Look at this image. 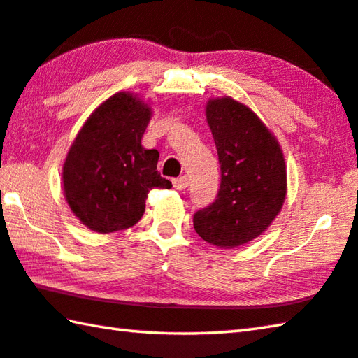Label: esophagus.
I'll use <instances>...</instances> for the list:
<instances>
[{
  "mask_svg": "<svg viewBox=\"0 0 358 358\" xmlns=\"http://www.w3.org/2000/svg\"><path fill=\"white\" fill-rule=\"evenodd\" d=\"M172 183H173V187H175V189H186L187 185H189V178H187L186 175H183V177L173 178V180H172Z\"/></svg>",
  "mask_w": 358,
  "mask_h": 358,
  "instance_id": "esophagus-1",
  "label": "esophagus"
}]
</instances>
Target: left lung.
<instances>
[{
    "label": "left lung",
    "mask_w": 358,
    "mask_h": 358,
    "mask_svg": "<svg viewBox=\"0 0 358 358\" xmlns=\"http://www.w3.org/2000/svg\"><path fill=\"white\" fill-rule=\"evenodd\" d=\"M207 121L221 166L216 201L194 213L208 243L235 248L259 237L286 199V162L280 143L251 108L232 98L210 99Z\"/></svg>",
    "instance_id": "1"
}]
</instances>
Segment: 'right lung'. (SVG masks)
<instances>
[{
	"mask_svg": "<svg viewBox=\"0 0 358 358\" xmlns=\"http://www.w3.org/2000/svg\"><path fill=\"white\" fill-rule=\"evenodd\" d=\"M150 118L151 108L143 101L117 93L90 115L69 148L63 166L66 201L94 232L134 226L148 192L172 187L157 173V150L142 147Z\"/></svg>",
	"mask_w": 358,
	"mask_h": 358,
	"instance_id": "add662e5",
	"label": "right lung"
}]
</instances>
